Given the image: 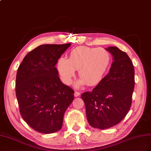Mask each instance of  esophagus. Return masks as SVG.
Instances as JSON below:
<instances>
[{
	"label": "esophagus",
	"mask_w": 151,
	"mask_h": 151,
	"mask_svg": "<svg viewBox=\"0 0 151 151\" xmlns=\"http://www.w3.org/2000/svg\"><path fill=\"white\" fill-rule=\"evenodd\" d=\"M80 95V93L79 92H77V91H75V93H74V96H75V97H78V96H79Z\"/></svg>",
	"instance_id": "34e87169"
}]
</instances>
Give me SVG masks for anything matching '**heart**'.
I'll return each instance as SVG.
<instances>
[{"label": "heart", "mask_w": 151, "mask_h": 151, "mask_svg": "<svg viewBox=\"0 0 151 151\" xmlns=\"http://www.w3.org/2000/svg\"><path fill=\"white\" fill-rule=\"evenodd\" d=\"M110 64L111 55L106 49L80 46L70 52L69 59L60 58L57 68L63 81L66 85L71 83L75 70H78L81 79L76 86L79 87L85 82L89 86L98 84L104 76Z\"/></svg>", "instance_id": "b5f03b06"}]
</instances>
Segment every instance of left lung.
<instances>
[{"mask_svg":"<svg viewBox=\"0 0 151 151\" xmlns=\"http://www.w3.org/2000/svg\"><path fill=\"white\" fill-rule=\"evenodd\" d=\"M106 49L113 57L109 73L91 92L81 96L90 125L102 130L124 118L130 109L135 87L134 68L127 53L117 47Z\"/></svg>","mask_w":151,"mask_h":151,"instance_id":"left-lung-1","label":"left lung"}]
</instances>
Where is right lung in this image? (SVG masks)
<instances>
[{
    "label": "right lung",
    "instance_id": "obj_1",
    "mask_svg": "<svg viewBox=\"0 0 151 151\" xmlns=\"http://www.w3.org/2000/svg\"><path fill=\"white\" fill-rule=\"evenodd\" d=\"M71 44L38 46L28 52L18 69L16 95L20 114L40 133L61 130L64 114L74 100V90L62 83L55 67Z\"/></svg>",
    "mask_w": 151,
    "mask_h": 151
}]
</instances>
